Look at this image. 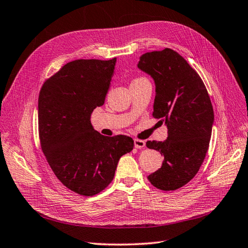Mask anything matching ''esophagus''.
<instances>
[{
	"instance_id": "34e87169",
	"label": "esophagus",
	"mask_w": 248,
	"mask_h": 248,
	"mask_svg": "<svg viewBox=\"0 0 248 248\" xmlns=\"http://www.w3.org/2000/svg\"><path fill=\"white\" fill-rule=\"evenodd\" d=\"M135 148L136 149H143L145 146V141L144 140H140V139H135Z\"/></svg>"
}]
</instances>
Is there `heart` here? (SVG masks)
I'll use <instances>...</instances> for the list:
<instances>
[{"instance_id": "obj_1", "label": "heart", "mask_w": 248, "mask_h": 248, "mask_svg": "<svg viewBox=\"0 0 248 248\" xmlns=\"http://www.w3.org/2000/svg\"><path fill=\"white\" fill-rule=\"evenodd\" d=\"M141 79H144V78H137V79H135L133 82H135V81H138V80H141Z\"/></svg>"}]
</instances>
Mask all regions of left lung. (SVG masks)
Masks as SVG:
<instances>
[{
	"mask_svg": "<svg viewBox=\"0 0 248 248\" xmlns=\"http://www.w3.org/2000/svg\"><path fill=\"white\" fill-rule=\"evenodd\" d=\"M137 66L154 80L153 117L168 129L166 140L146 142L164 156L148 179L156 188L175 190L197 174L208 152L214 123L210 96L196 70L172 49L146 52Z\"/></svg>",
	"mask_w": 248,
	"mask_h": 248,
	"instance_id": "obj_1",
	"label": "left lung"
}]
</instances>
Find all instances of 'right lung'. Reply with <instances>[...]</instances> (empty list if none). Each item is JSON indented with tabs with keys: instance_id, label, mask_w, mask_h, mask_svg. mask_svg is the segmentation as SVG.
I'll use <instances>...</instances> for the list:
<instances>
[{
	"instance_id": "1",
	"label": "right lung",
	"mask_w": 248,
	"mask_h": 248,
	"mask_svg": "<svg viewBox=\"0 0 248 248\" xmlns=\"http://www.w3.org/2000/svg\"><path fill=\"white\" fill-rule=\"evenodd\" d=\"M115 62V58L73 61L49 78L39 93L43 152L63 185L82 196L107 187L121 156L134 149L130 137H106L91 123L93 110L105 103Z\"/></svg>"
}]
</instances>
